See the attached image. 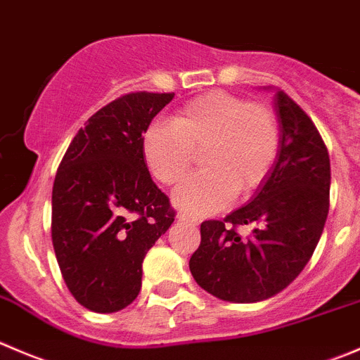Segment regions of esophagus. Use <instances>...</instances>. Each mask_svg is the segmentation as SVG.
<instances>
[{
	"instance_id": "34e87169",
	"label": "esophagus",
	"mask_w": 360,
	"mask_h": 360,
	"mask_svg": "<svg viewBox=\"0 0 360 360\" xmlns=\"http://www.w3.org/2000/svg\"><path fill=\"white\" fill-rule=\"evenodd\" d=\"M177 221H179V223H184V225H197V219H195V218H190V216H186V214H179V216H177Z\"/></svg>"
}]
</instances>
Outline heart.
Wrapping results in <instances>:
<instances>
[{"mask_svg": "<svg viewBox=\"0 0 360 360\" xmlns=\"http://www.w3.org/2000/svg\"><path fill=\"white\" fill-rule=\"evenodd\" d=\"M200 149L204 170L172 193L174 205L191 216L212 214L236 191L248 195L264 183L280 149L276 116L260 103L212 91L181 107L169 124H153L142 139L146 163L163 184H176Z\"/></svg>", "mask_w": 360, "mask_h": 360, "instance_id": "heart-1", "label": "heart"}]
</instances>
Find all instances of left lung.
Segmentation results:
<instances>
[{"label":"left lung","instance_id":"1","mask_svg":"<svg viewBox=\"0 0 360 360\" xmlns=\"http://www.w3.org/2000/svg\"><path fill=\"white\" fill-rule=\"evenodd\" d=\"M264 89L274 93L276 162L246 205L202 223L190 258L198 287L229 302H260L287 288L311 258L329 212L330 162L319 130L287 93ZM237 224L254 225L246 240Z\"/></svg>","mask_w":360,"mask_h":360}]
</instances>
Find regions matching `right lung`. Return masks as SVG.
Returning a JSON list of instances; mask_svg holds the SVG:
<instances>
[{
  "label": "right lung",
  "instance_id": "1",
  "mask_svg": "<svg viewBox=\"0 0 360 360\" xmlns=\"http://www.w3.org/2000/svg\"><path fill=\"white\" fill-rule=\"evenodd\" d=\"M174 93H130L87 120L52 186V244L84 308L114 313L137 299L142 262L176 212L151 179L142 135Z\"/></svg>",
  "mask_w": 360,
  "mask_h": 360
}]
</instances>
